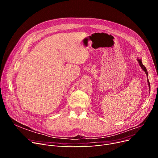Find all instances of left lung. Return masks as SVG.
Here are the masks:
<instances>
[{
  "mask_svg": "<svg viewBox=\"0 0 158 158\" xmlns=\"http://www.w3.org/2000/svg\"><path fill=\"white\" fill-rule=\"evenodd\" d=\"M138 60V63H139V64H140V67L142 69V70H144L145 73H146V74L147 75V76H148V71H147V69H146V67L145 66L143 65V64H142V60H141V59H137ZM148 86H149V88H150V82H149V80H148Z\"/></svg>",
  "mask_w": 158,
  "mask_h": 158,
  "instance_id": "left-lung-1",
  "label": "left lung"
}]
</instances>
